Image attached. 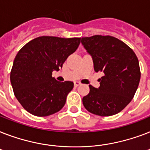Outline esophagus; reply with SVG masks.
<instances>
[{"label":"esophagus","mask_w":150,"mask_h":150,"mask_svg":"<svg viewBox=\"0 0 150 150\" xmlns=\"http://www.w3.org/2000/svg\"><path fill=\"white\" fill-rule=\"evenodd\" d=\"M74 85H75V86H79L81 85V83L79 82H74Z\"/></svg>","instance_id":"34e87169"}]
</instances>
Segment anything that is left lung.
Instances as JSON below:
<instances>
[{"label":"left lung","mask_w":150,"mask_h":150,"mask_svg":"<svg viewBox=\"0 0 150 150\" xmlns=\"http://www.w3.org/2000/svg\"><path fill=\"white\" fill-rule=\"evenodd\" d=\"M92 57L94 70L102 71L100 87L89 85V93L82 98L85 108L99 116L121 111L132 100L140 81L139 60L132 49L110 36L83 37L81 40Z\"/></svg>","instance_id":"obj_1"}]
</instances>
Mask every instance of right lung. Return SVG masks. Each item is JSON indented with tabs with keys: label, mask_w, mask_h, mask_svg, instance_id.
Wrapping results in <instances>:
<instances>
[{
	"label": "right lung",
	"mask_w": 150,
	"mask_h": 150,
	"mask_svg": "<svg viewBox=\"0 0 150 150\" xmlns=\"http://www.w3.org/2000/svg\"><path fill=\"white\" fill-rule=\"evenodd\" d=\"M80 40L40 36L18 52L11 71V83L15 97L30 114L49 116L64 106L74 83L57 81L52 71L62 68L68 57L77 50Z\"/></svg>",
	"instance_id": "obj_1"
}]
</instances>
